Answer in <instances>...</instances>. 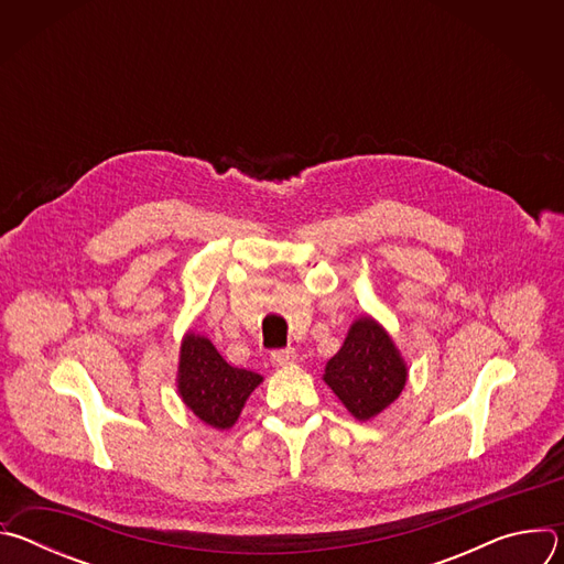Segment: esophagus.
Returning <instances> with one entry per match:
<instances>
[{
	"instance_id": "obj_1",
	"label": "esophagus",
	"mask_w": 564,
	"mask_h": 564,
	"mask_svg": "<svg viewBox=\"0 0 564 564\" xmlns=\"http://www.w3.org/2000/svg\"><path fill=\"white\" fill-rule=\"evenodd\" d=\"M296 361V352L294 348H285V350H274L272 352V364L279 366V368H285V366H292Z\"/></svg>"
}]
</instances>
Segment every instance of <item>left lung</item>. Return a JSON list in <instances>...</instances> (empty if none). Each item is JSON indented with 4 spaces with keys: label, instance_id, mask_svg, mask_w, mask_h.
I'll use <instances>...</instances> for the list:
<instances>
[{
    "label": "left lung",
    "instance_id": "left-lung-1",
    "mask_svg": "<svg viewBox=\"0 0 564 564\" xmlns=\"http://www.w3.org/2000/svg\"><path fill=\"white\" fill-rule=\"evenodd\" d=\"M324 379L346 411L368 422L401 394L409 366L388 330L370 314L352 321L339 352L326 364Z\"/></svg>",
    "mask_w": 564,
    "mask_h": 564
}]
</instances>
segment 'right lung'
Wrapping results in <instances>:
<instances>
[{"mask_svg": "<svg viewBox=\"0 0 564 564\" xmlns=\"http://www.w3.org/2000/svg\"><path fill=\"white\" fill-rule=\"evenodd\" d=\"M263 377L229 366L216 346L194 330L181 341L176 386L183 404L216 431L231 429Z\"/></svg>", "mask_w": 564, "mask_h": 564, "instance_id": "obj_1", "label": "right lung"}]
</instances>
